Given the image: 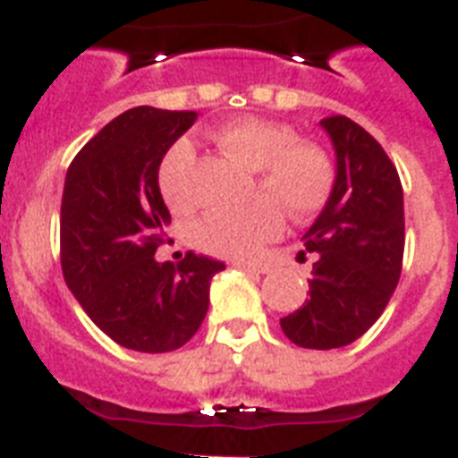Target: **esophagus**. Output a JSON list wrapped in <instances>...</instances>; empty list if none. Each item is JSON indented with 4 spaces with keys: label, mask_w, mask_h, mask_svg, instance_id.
I'll use <instances>...</instances> for the list:
<instances>
[{
    "label": "esophagus",
    "mask_w": 458,
    "mask_h": 458,
    "mask_svg": "<svg viewBox=\"0 0 458 458\" xmlns=\"http://www.w3.org/2000/svg\"><path fill=\"white\" fill-rule=\"evenodd\" d=\"M233 267L248 273H267V267H257V264H248V261H233Z\"/></svg>",
    "instance_id": "34e87169"
}]
</instances>
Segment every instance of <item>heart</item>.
<instances>
[{"mask_svg": "<svg viewBox=\"0 0 458 458\" xmlns=\"http://www.w3.org/2000/svg\"><path fill=\"white\" fill-rule=\"evenodd\" d=\"M215 140L233 159L255 171V194L261 199L238 210H210L194 225V243L210 255L252 259L280 236L283 208L296 220L312 217L329 203L335 187V166L324 148L301 140L294 129L261 120L238 117L215 131ZM191 146L175 140L164 152L157 185L174 210L194 206L190 187Z\"/></svg>", "mask_w": 458, "mask_h": 458, "instance_id": "obj_1", "label": "heart"}]
</instances>
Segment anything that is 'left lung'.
Returning <instances> with one entry per match:
<instances>
[{
  "label": "left lung",
  "mask_w": 458,
  "mask_h": 458,
  "mask_svg": "<svg viewBox=\"0 0 458 458\" xmlns=\"http://www.w3.org/2000/svg\"><path fill=\"white\" fill-rule=\"evenodd\" d=\"M335 148V187L303 236L315 255L310 299L280 319L284 335L308 350L361 338L392 299L403 268V187L373 136L345 115L322 123Z\"/></svg>",
  "instance_id": "left-lung-1"
}]
</instances>
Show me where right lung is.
Here are the masks:
<instances>
[{"label": "right lung", "mask_w": 458, "mask_h": 458, "mask_svg": "<svg viewBox=\"0 0 458 458\" xmlns=\"http://www.w3.org/2000/svg\"><path fill=\"white\" fill-rule=\"evenodd\" d=\"M194 111L139 106L85 143L66 171L60 261L66 287L117 345L174 352L208 312L210 277L222 261L187 252L155 259L169 208L157 185L164 152L194 124Z\"/></svg>", "instance_id": "right-lung-1"}]
</instances>
